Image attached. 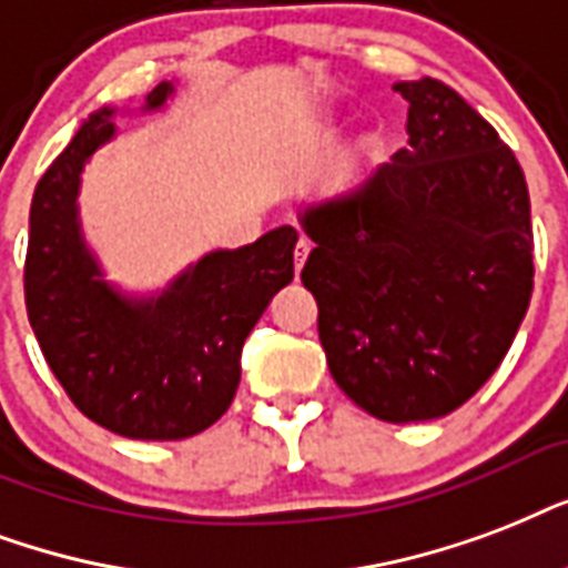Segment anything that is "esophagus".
I'll return each instance as SVG.
<instances>
[{"mask_svg":"<svg viewBox=\"0 0 568 568\" xmlns=\"http://www.w3.org/2000/svg\"><path fill=\"white\" fill-rule=\"evenodd\" d=\"M307 252H311V243H307L305 236H298V243H296V254H293V257H296V275H298V272H302V266H305V261H307Z\"/></svg>","mask_w":568,"mask_h":568,"instance_id":"obj_1","label":"esophagus"}]
</instances>
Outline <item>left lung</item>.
<instances>
[{
	"label": "left lung",
	"mask_w": 568,
	"mask_h": 568,
	"mask_svg": "<svg viewBox=\"0 0 568 568\" xmlns=\"http://www.w3.org/2000/svg\"><path fill=\"white\" fill-rule=\"evenodd\" d=\"M408 148L298 210L334 382L388 424L450 415L498 371L534 293L525 171L438 79L397 82Z\"/></svg>",
	"instance_id": "1"
}]
</instances>
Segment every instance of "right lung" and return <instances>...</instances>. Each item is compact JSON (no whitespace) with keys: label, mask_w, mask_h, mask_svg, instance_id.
Instances as JSON below:
<instances>
[{"label":"right lung","mask_w":568,"mask_h":568,"mask_svg":"<svg viewBox=\"0 0 568 568\" xmlns=\"http://www.w3.org/2000/svg\"><path fill=\"white\" fill-rule=\"evenodd\" d=\"M174 82L144 97L162 112ZM100 105L34 186L26 311L41 353L77 408L109 433L178 442L204 433L234 403L240 355L263 311L293 281L296 227L189 263L156 293H126L91 252L79 219L82 171L118 135Z\"/></svg>","instance_id":"right-lung-1"}]
</instances>
